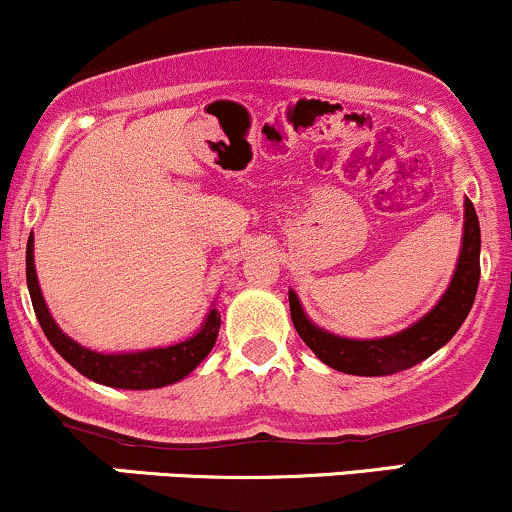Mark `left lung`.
<instances>
[{
	"label": "left lung",
	"instance_id": "left-lung-1",
	"mask_svg": "<svg viewBox=\"0 0 512 512\" xmlns=\"http://www.w3.org/2000/svg\"><path fill=\"white\" fill-rule=\"evenodd\" d=\"M479 250L481 231L477 211L469 199H464L462 250L455 274H452L448 291L443 293L436 308L421 317L419 322L383 339L337 337V334L313 325L305 317L296 293L289 291L293 327L301 334L303 342L313 349V354L334 370H342L349 375H368V378L370 375H392L399 370H407L436 354L440 346L448 344L460 330L479 289Z\"/></svg>",
	"mask_w": 512,
	"mask_h": 512
}]
</instances>
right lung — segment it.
<instances>
[{
  "mask_svg": "<svg viewBox=\"0 0 512 512\" xmlns=\"http://www.w3.org/2000/svg\"><path fill=\"white\" fill-rule=\"evenodd\" d=\"M26 281L28 291H31L35 317H38L45 337L50 339V344L55 346V351L64 361L72 363L81 375H86L93 383L122 387V390H154V387L173 385L185 375H190L207 358L209 351L214 349L216 337H219L221 315L216 310H209L202 330L195 337L185 339V342L163 346V349L132 351V354H98V351L76 344L52 320L43 293H40L38 276H35L33 236L28 238L26 245Z\"/></svg>",
  "mask_w": 512,
  "mask_h": 512,
  "instance_id": "right-lung-1",
  "label": "right lung"
}]
</instances>
